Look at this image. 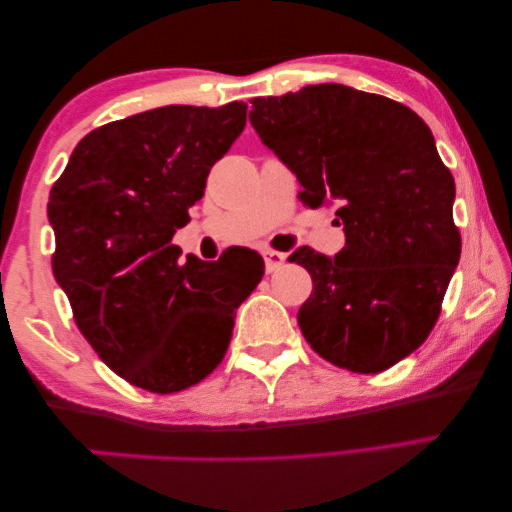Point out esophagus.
<instances>
[{"mask_svg": "<svg viewBox=\"0 0 512 512\" xmlns=\"http://www.w3.org/2000/svg\"><path fill=\"white\" fill-rule=\"evenodd\" d=\"M265 265H267V272H274V270H279V267L286 263V258H288V254H283V251H274V249H267L265 251Z\"/></svg>", "mask_w": 512, "mask_h": 512, "instance_id": "1", "label": "esophagus"}]
</instances>
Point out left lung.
I'll return each mask as SVG.
<instances>
[{"label": "left lung", "mask_w": 512, "mask_h": 512, "mask_svg": "<svg viewBox=\"0 0 512 512\" xmlns=\"http://www.w3.org/2000/svg\"><path fill=\"white\" fill-rule=\"evenodd\" d=\"M249 122L295 172L306 206H335L345 247H299L313 292L297 322L317 354L376 374L422 345L460 258L456 183L431 129L395 99L340 83L251 99Z\"/></svg>", "instance_id": "8db88e82"}]
</instances>
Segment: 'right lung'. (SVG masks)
Masks as SVG:
<instances>
[{
  "label": "right lung",
  "mask_w": 512,
  "mask_h": 512,
  "mask_svg": "<svg viewBox=\"0 0 512 512\" xmlns=\"http://www.w3.org/2000/svg\"><path fill=\"white\" fill-rule=\"evenodd\" d=\"M247 122V106H163L90 131L49 192L52 270L97 356L156 395L222 363L238 306L265 274L254 249L213 263L172 245L206 177Z\"/></svg>",
  "instance_id": "right-lung-1"
}]
</instances>
